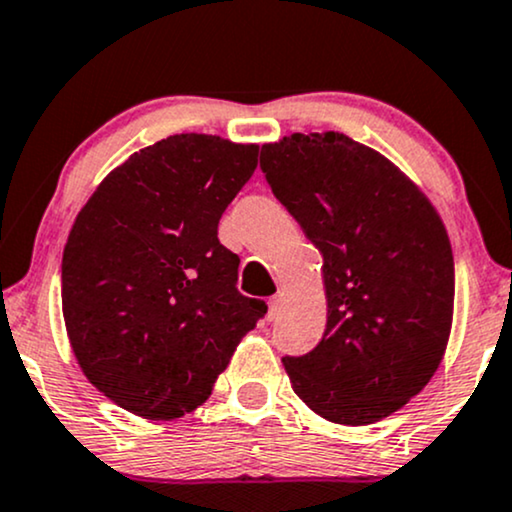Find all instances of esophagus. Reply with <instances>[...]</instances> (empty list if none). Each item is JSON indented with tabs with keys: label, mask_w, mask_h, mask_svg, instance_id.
Listing matches in <instances>:
<instances>
[{
	"label": "esophagus",
	"mask_w": 512,
	"mask_h": 512,
	"mask_svg": "<svg viewBox=\"0 0 512 512\" xmlns=\"http://www.w3.org/2000/svg\"><path fill=\"white\" fill-rule=\"evenodd\" d=\"M279 312H281V295H274V298L269 300V315L267 317L274 322V319L279 317Z\"/></svg>",
	"instance_id": "1"
}]
</instances>
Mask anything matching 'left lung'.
I'll list each match as a JSON object with an SVG mask.
<instances>
[{
    "instance_id": "left-lung-1",
    "label": "left lung",
    "mask_w": 512,
    "mask_h": 512,
    "mask_svg": "<svg viewBox=\"0 0 512 512\" xmlns=\"http://www.w3.org/2000/svg\"><path fill=\"white\" fill-rule=\"evenodd\" d=\"M262 174L322 252L326 329L283 357L293 391L336 424L362 427L417 396L446 353L455 267L446 226L396 164L348 135L262 145Z\"/></svg>"
}]
</instances>
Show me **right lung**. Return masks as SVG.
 <instances>
[{"instance_id":"1","label":"right lung","mask_w":512,"mask_h":512,"mask_svg":"<svg viewBox=\"0 0 512 512\" xmlns=\"http://www.w3.org/2000/svg\"><path fill=\"white\" fill-rule=\"evenodd\" d=\"M260 145L181 133L135 152L80 209L61 260V307L80 369L145 420L202 405L267 305L238 293L224 209Z\"/></svg>"}]
</instances>
